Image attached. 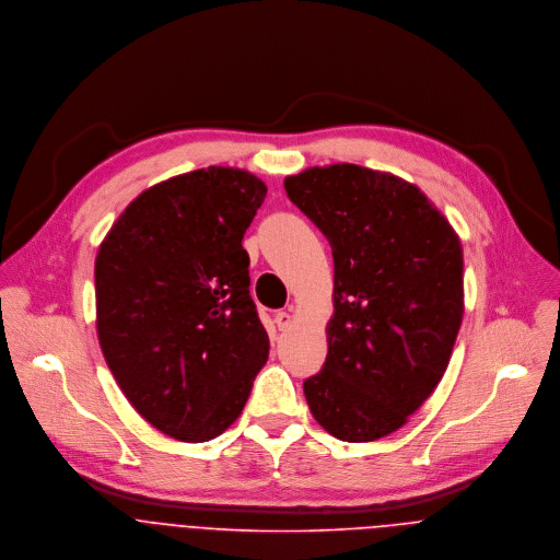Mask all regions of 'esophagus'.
<instances>
[{
  "label": "esophagus",
  "mask_w": 560,
  "mask_h": 560,
  "mask_svg": "<svg viewBox=\"0 0 560 560\" xmlns=\"http://www.w3.org/2000/svg\"><path fill=\"white\" fill-rule=\"evenodd\" d=\"M276 325H278V329H287V327H291V323H293V317H291V313H287V311H280V313H276Z\"/></svg>",
  "instance_id": "obj_1"
}]
</instances>
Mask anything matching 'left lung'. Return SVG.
<instances>
[{"instance_id": "left-lung-1", "label": "left lung", "mask_w": 560, "mask_h": 560, "mask_svg": "<svg viewBox=\"0 0 560 560\" xmlns=\"http://www.w3.org/2000/svg\"><path fill=\"white\" fill-rule=\"evenodd\" d=\"M334 258L327 358L304 382L320 427L342 442L400 429L440 384L464 319L462 241L395 174L353 163L284 178Z\"/></svg>"}]
</instances>
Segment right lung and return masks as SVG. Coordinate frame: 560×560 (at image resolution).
I'll return each instance as SVG.
<instances>
[{"label": "right lung", "instance_id": "obj_1", "mask_svg": "<svg viewBox=\"0 0 560 560\" xmlns=\"http://www.w3.org/2000/svg\"><path fill=\"white\" fill-rule=\"evenodd\" d=\"M267 187L211 165L142 191L94 262L96 331L136 411L180 442L224 433L269 355L241 241Z\"/></svg>", "mask_w": 560, "mask_h": 560}]
</instances>
